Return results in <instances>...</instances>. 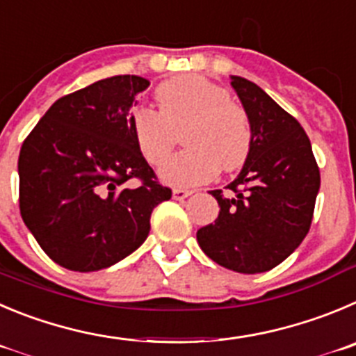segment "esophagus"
I'll return each mask as SVG.
<instances>
[{
  "label": "esophagus",
  "mask_w": 356,
  "mask_h": 356,
  "mask_svg": "<svg viewBox=\"0 0 356 356\" xmlns=\"http://www.w3.org/2000/svg\"><path fill=\"white\" fill-rule=\"evenodd\" d=\"M193 195V191H188V189H181V188H175L174 191H172V197L175 198V200H184V198L191 197Z\"/></svg>",
  "instance_id": "esophagus-1"
}]
</instances>
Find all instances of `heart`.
<instances>
[{"label":"heart","instance_id":"1","mask_svg":"<svg viewBox=\"0 0 356 356\" xmlns=\"http://www.w3.org/2000/svg\"><path fill=\"white\" fill-rule=\"evenodd\" d=\"M158 111L142 107L131 115L133 137L152 165L168 158L186 128L188 149L159 168L167 184L188 188L207 182L219 172L241 167L251 149V124L244 108L225 88L202 75H181L156 89Z\"/></svg>","mask_w":356,"mask_h":356}]
</instances>
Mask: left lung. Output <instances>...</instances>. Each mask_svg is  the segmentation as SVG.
Listing matches in <instances>:
<instances>
[{
    "label": "left lung",
    "instance_id": "obj_1",
    "mask_svg": "<svg viewBox=\"0 0 356 356\" xmlns=\"http://www.w3.org/2000/svg\"><path fill=\"white\" fill-rule=\"evenodd\" d=\"M230 79L251 124V149L228 193L209 191L219 214L197 241L221 267L258 274L286 260L307 235L320 168L300 122L254 82Z\"/></svg>",
    "mask_w": 356,
    "mask_h": 356
}]
</instances>
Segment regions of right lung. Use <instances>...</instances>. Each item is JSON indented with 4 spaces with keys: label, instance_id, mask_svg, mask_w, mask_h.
Returning a JSON list of instances; mask_svg holds the SVG:
<instances>
[{
    "label": "right lung",
    "instance_id": "right-lung-1",
    "mask_svg": "<svg viewBox=\"0 0 356 356\" xmlns=\"http://www.w3.org/2000/svg\"><path fill=\"white\" fill-rule=\"evenodd\" d=\"M147 88L144 77L115 75L63 96L22 144V221L68 270H102L131 254L147 238L152 209L172 197L133 137L131 107Z\"/></svg>",
    "mask_w": 356,
    "mask_h": 356
}]
</instances>
